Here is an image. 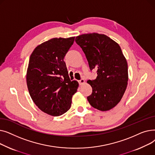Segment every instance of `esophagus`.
I'll use <instances>...</instances> for the list:
<instances>
[{
    "label": "esophagus",
    "mask_w": 155,
    "mask_h": 155,
    "mask_svg": "<svg viewBox=\"0 0 155 155\" xmlns=\"http://www.w3.org/2000/svg\"><path fill=\"white\" fill-rule=\"evenodd\" d=\"M78 83H79L80 85H83V84L85 83V80L83 79V78H82V79H80V80H78Z\"/></svg>",
    "instance_id": "esophagus-1"
}]
</instances>
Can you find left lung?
Wrapping results in <instances>:
<instances>
[{
	"label": "left lung",
	"instance_id": "left-lung-1",
	"mask_svg": "<svg viewBox=\"0 0 155 155\" xmlns=\"http://www.w3.org/2000/svg\"><path fill=\"white\" fill-rule=\"evenodd\" d=\"M90 70H97V78L88 80L92 93L87 97L92 106L107 111L120 101L127 85V63L119 45L109 37L98 33L77 36Z\"/></svg>",
	"mask_w": 155,
	"mask_h": 155
}]
</instances>
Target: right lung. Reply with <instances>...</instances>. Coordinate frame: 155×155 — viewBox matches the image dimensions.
<instances>
[{
	"mask_svg": "<svg viewBox=\"0 0 155 155\" xmlns=\"http://www.w3.org/2000/svg\"><path fill=\"white\" fill-rule=\"evenodd\" d=\"M75 37L53 38L38 46L29 61L26 82L31 99L43 112L59 116L67 112L78 83L71 81L64 57Z\"/></svg>",
	"mask_w": 155,
	"mask_h": 155,
	"instance_id": "obj_1",
	"label": "right lung"
}]
</instances>
